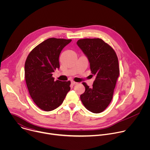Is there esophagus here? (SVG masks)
I'll use <instances>...</instances> for the list:
<instances>
[{
    "label": "esophagus",
    "mask_w": 150,
    "mask_h": 150,
    "mask_svg": "<svg viewBox=\"0 0 150 150\" xmlns=\"http://www.w3.org/2000/svg\"><path fill=\"white\" fill-rule=\"evenodd\" d=\"M71 83H72V85H75V84H76V83H77V82H75V81H72L71 82Z\"/></svg>",
    "instance_id": "obj_1"
}]
</instances>
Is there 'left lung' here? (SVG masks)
Returning <instances> with one entry per match:
<instances>
[{
  "label": "left lung",
  "instance_id": "obj_1",
  "mask_svg": "<svg viewBox=\"0 0 150 150\" xmlns=\"http://www.w3.org/2000/svg\"><path fill=\"white\" fill-rule=\"evenodd\" d=\"M77 45L90 62L91 74L95 76L93 87L82 82L85 92L80 98L89 111L99 113L110 104L120 71L118 58L114 49L101 38H83Z\"/></svg>",
  "mask_w": 150,
  "mask_h": 150
}]
</instances>
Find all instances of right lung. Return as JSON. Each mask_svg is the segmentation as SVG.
I'll return each instance as SVG.
<instances>
[{
	"label": "right lung",
	"instance_id": "1",
	"mask_svg": "<svg viewBox=\"0 0 150 150\" xmlns=\"http://www.w3.org/2000/svg\"><path fill=\"white\" fill-rule=\"evenodd\" d=\"M71 39L50 38L34 47L25 63V78L33 101L46 112L62 104L70 91L71 81H54L53 72L59 68V57L62 50Z\"/></svg>",
	"mask_w": 150,
	"mask_h": 150
}]
</instances>
